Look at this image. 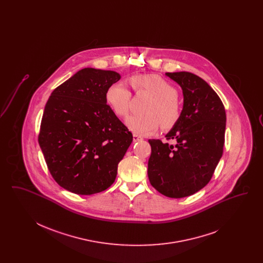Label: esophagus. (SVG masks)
Masks as SVG:
<instances>
[{
    "instance_id": "34e87169",
    "label": "esophagus",
    "mask_w": 263,
    "mask_h": 263,
    "mask_svg": "<svg viewBox=\"0 0 263 263\" xmlns=\"http://www.w3.org/2000/svg\"><path fill=\"white\" fill-rule=\"evenodd\" d=\"M141 140H143V138L138 136L136 134L133 135V141H134V142H138V141H141Z\"/></svg>"
}]
</instances>
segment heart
I'll use <instances>...</instances> for the list:
<instances>
[{"label":"heart","instance_id":"obj_1","mask_svg":"<svg viewBox=\"0 0 263 263\" xmlns=\"http://www.w3.org/2000/svg\"><path fill=\"white\" fill-rule=\"evenodd\" d=\"M139 92H147L154 98L147 115H131L126 119L127 127L136 135H151L163 129H171L178 122L181 106L177 100L176 88L158 75H138L130 79ZM105 99L118 116H126L130 110L131 91L123 82H115L105 91Z\"/></svg>","mask_w":263,"mask_h":263}]
</instances>
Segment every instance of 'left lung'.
<instances>
[{"mask_svg":"<svg viewBox=\"0 0 263 263\" xmlns=\"http://www.w3.org/2000/svg\"><path fill=\"white\" fill-rule=\"evenodd\" d=\"M182 89L178 122L165 135L175 145L149 140L148 176L152 186L166 197L194 194L212 178L223 155L226 111L219 96L203 79L189 72L165 73Z\"/></svg>","mask_w":263,"mask_h":263,"instance_id":"obj_1","label":"left lung"}]
</instances>
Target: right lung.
<instances>
[{"label":"right lung","mask_w":263,"mask_h":263,"mask_svg":"<svg viewBox=\"0 0 263 263\" xmlns=\"http://www.w3.org/2000/svg\"><path fill=\"white\" fill-rule=\"evenodd\" d=\"M121 76L85 68L55 88L41 120L38 143L55 181L81 195L109 187L132 133L106 104L105 91Z\"/></svg>","instance_id":"obj_1"}]
</instances>
